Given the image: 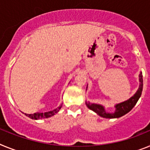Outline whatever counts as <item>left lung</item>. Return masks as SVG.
I'll return each mask as SVG.
<instances>
[{"label":"left lung","instance_id":"left-lung-1","mask_svg":"<svg viewBox=\"0 0 150 150\" xmlns=\"http://www.w3.org/2000/svg\"><path fill=\"white\" fill-rule=\"evenodd\" d=\"M140 86H139V89L137 90V93H135L132 97L129 99L127 101H125L123 103H121L119 104H117L115 106V112L114 113H108L105 111L104 107L98 104L91 103L86 102V105L90 109L93 110L96 113L100 115V116L103 117V118H119V117L123 116L124 115L127 114L129 112L131 109L134 108V106L136 105L137 102L138 101L139 98L141 96L142 91H143V75L142 72L140 74Z\"/></svg>","mask_w":150,"mask_h":150}]
</instances>
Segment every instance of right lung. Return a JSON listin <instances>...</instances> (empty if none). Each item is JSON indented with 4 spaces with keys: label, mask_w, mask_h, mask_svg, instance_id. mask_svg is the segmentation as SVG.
I'll use <instances>...</instances> for the list:
<instances>
[{
    "label": "right lung",
    "mask_w": 150,
    "mask_h": 150,
    "mask_svg": "<svg viewBox=\"0 0 150 150\" xmlns=\"http://www.w3.org/2000/svg\"><path fill=\"white\" fill-rule=\"evenodd\" d=\"M61 109V106L58 107V109H56L55 110L50 112H47L44 113H34V114H25V115L28 116L29 118H32V119H41V118H49V117L52 116L53 115L57 113V112L59 111V109Z\"/></svg>",
    "instance_id": "add662e5"
}]
</instances>
